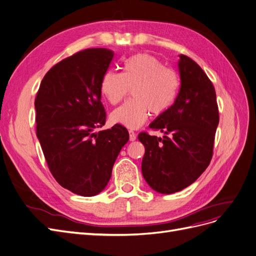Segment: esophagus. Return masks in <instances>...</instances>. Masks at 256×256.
Here are the masks:
<instances>
[{"label":"esophagus","instance_id":"obj_1","mask_svg":"<svg viewBox=\"0 0 256 256\" xmlns=\"http://www.w3.org/2000/svg\"><path fill=\"white\" fill-rule=\"evenodd\" d=\"M136 132L132 131V130H129V140H131V142H134V140H136Z\"/></svg>","mask_w":256,"mask_h":256}]
</instances>
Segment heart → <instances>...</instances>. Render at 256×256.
Instances as JSON below:
<instances>
[{
  "mask_svg": "<svg viewBox=\"0 0 256 256\" xmlns=\"http://www.w3.org/2000/svg\"><path fill=\"white\" fill-rule=\"evenodd\" d=\"M180 80L174 70L165 68L158 58L138 54L126 60L122 73L109 70L102 78L100 90L111 104L124 100L130 90L132 100L111 113V120L129 129H136L150 112L161 116L178 95Z\"/></svg>",
  "mask_w": 256,
  "mask_h": 256,
  "instance_id": "1",
  "label": "heart"
}]
</instances>
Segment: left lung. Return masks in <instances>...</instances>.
Returning a JSON list of instances; mask_svg holds the SVG:
<instances>
[{
  "label": "left lung",
  "mask_w": 256,
  "mask_h": 256,
  "mask_svg": "<svg viewBox=\"0 0 256 256\" xmlns=\"http://www.w3.org/2000/svg\"><path fill=\"white\" fill-rule=\"evenodd\" d=\"M180 91L172 107L149 127L163 138L140 132L145 146L142 174L152 190L161 194L180 192L195 182L213 156L219 122L215 88L195 61L180 55Z\"/></svg>",
  "instance_id": "obj_1"
}]
</instances>
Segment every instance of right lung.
I'll return each mask as SVG.
<instances>
[{
    "label": "right lung",
    "mask_w": 256,
    "mask_h": 256,
    "mask_svg": "<svg viewBox=\"0 0 256 256\" xmlns=\"http://www.w3.org/2000/svg\"><path fill=\"white\" fill-rule=\"evenodd\" d=\"M114 52L88 48L66 57L43 77L34 100L36 134L50 172L61 186L91 197L108 184L129 140L122 125L106 122L100 82Z\"/></svg>",
    "instance_id": "add662e5"
}]
</instances>
